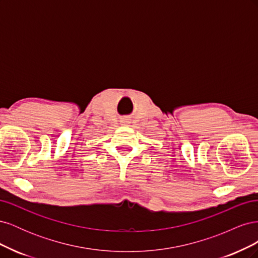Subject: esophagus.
Instances as JSON below:
<instances>
[{"label":"esophagus","mask_w":258,"mask_h":258,"mask_svg":"<svg viewBox=\"0 0 258 258\" xmlns=\"http://www.w3.org/2000/svg\"><path fill=\"white\" fill-rule=\"evenodd\" d=\"M121 122H122V123H128V121H127V120H122Z\"/></svg>","instance_id":"obj_1"}]
</instances>
